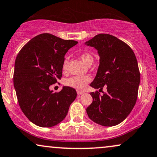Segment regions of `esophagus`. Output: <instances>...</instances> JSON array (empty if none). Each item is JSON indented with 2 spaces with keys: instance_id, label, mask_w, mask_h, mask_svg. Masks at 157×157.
<instances>
[{
  "instance_id": "obj_1",
  "label": "esophagus",
  "mask_w": 157,
  "mask_h": 157,
  "mask_svg": "<svg viewBox=\"0 0 157 157\" xmlns=\"http://www.w3.org/2000/svg\"><path fill=\"white\" fill-rule=\"evenodd\" d=\"M77 94H78V96H80V95H82L84 93V92H82V91H80V90H77Z\"/></svg>"
}]
</instances>
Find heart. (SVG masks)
Masks as SVG:
<instances>
[{"mask_svg":"<svg viewBox=\"0 0 157 157\" xmlns=\"http://www.w3.org/2000/svg\"><path fill=\"white\" fill-rule=\"evenodd\" d=\"M80 58L81 59L83 62L86 65H88L90 63H93V58L90 53H83L80 54ZM67 66H68V61L65 59L64 63H63L62 69L63 71H66L67 69ZM90 78L88 76H77L72 77L71 78L68 79L66 80V84L67 86L70 87V88L77 89V90H83L88 83L90 82Z\"/></svg>","mask_w":157,"mask_h":157,"instance_id":"heart-1","label":"heart"}]
</instances>
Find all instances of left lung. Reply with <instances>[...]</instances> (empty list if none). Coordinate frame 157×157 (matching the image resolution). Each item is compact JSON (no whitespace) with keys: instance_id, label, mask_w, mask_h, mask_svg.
I'll return each instance as SVG.
<instances>
[{"instance_id":"8db88e82","label":"left lung","mask_w":157,"mask_h":157,"mask_svg":"<svg viewBox=\"0 0 157 157\" xmlns=\"http://www.w3.org/2000/svg\"><path fill=\"white\" fill-rule=\"evenodd\" d=\"M98 51L99 66L90 86L106 92L90 93L93 102L86 109L91 120L105 127L120 124L130 114L136 103L140 72L130 46L109 34L97 35L85 43Z\"/></svg>"}]
</instances>
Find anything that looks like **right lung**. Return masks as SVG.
Returning <instances> with one entry per match:
<instances>
[{"label":"right lung","mask_w":157,"mask_h":157,"mask_svg":"<svg viewBox=\"0 0 157 157\" xmlns=\"http://www.w3.org/2000/svg\"><path fill=\"white\" fill-rule=\"evenodd\" d=\"M77 43L43 33L31 39L18 53L13 73L18 102L25 116L37 126L58 124L76 98V90L70 87L64 86L59 93L49 88L61 79L64 56Z\"/></svg>","instance_id":"add662e5"}]
</instances>
